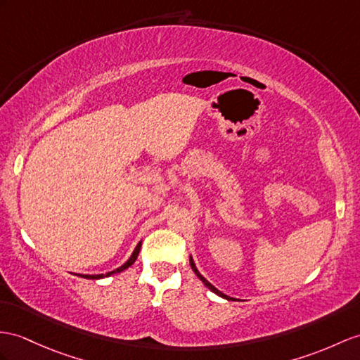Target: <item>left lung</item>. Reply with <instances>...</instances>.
I'll return each mask as SVG.
<instances>
[{"mask_svg": "<svg viewBox=\"0 0 360 360\" xmlns=\"http://www.w3.org/2000/svg\"><path fill=\"white\" fill-rule=\"evenodd\" d=\"M189 262H191V267H192V270H194V274L201 279V281H203V284L209 288V290L210 292H214L215 295H218V296H221V297H224V300H229V301H235L233 300V297H231V296H227V295H224V293H221L220 290H217V288L212 285V284H210L209 281H207V279L203 276V275H200V271L197 270V267H195V262H194V259H192V257H189Z\"/></svg>", "mask_w": 360, "mask_h": 360, "instance_id": "left-lung-1", "label": "left lung"}]
</instances>
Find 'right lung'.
Returning <instances> with one entry per match:
<instances>
[{
    "label": "right lung",
    "mask_w": 360,
    "mask_h": 360,
    "mask_svg": "<svg viewBox=\"0 0 360 360\" xmlns=\"http://www.w3.org/2000/svg\"><path fill=\"white\" fill-rule=\"evenodd\" d=\"M140 248H142V241H140L137 246H136V249H134V252H133V255L129 257V259L125 262V264H122L120 267H117L116 270H112V271H108V274H101V275H81L82 278H86V279H101V278H105V276H111V275H114V274H120V271H124V270H127L129 266H133V262L137 259V255H139V252H140Z\"/></svg>",
    "instance_id": "right-lung-1"
}]
</instances>
